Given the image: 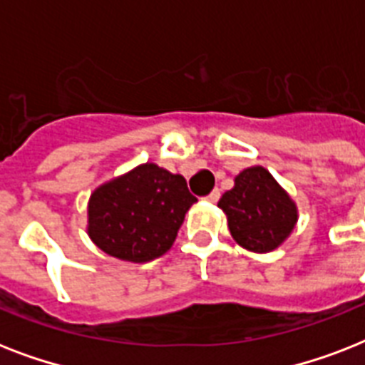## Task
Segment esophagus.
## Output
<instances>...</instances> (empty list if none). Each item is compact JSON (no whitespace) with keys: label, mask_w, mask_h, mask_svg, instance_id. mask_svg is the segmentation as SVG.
<instances>
[{"label":"esophagus","mask_w":365,"mask_h":365,"mask_svg":"<svg viewBox=\"0 0 365 365\" xmlns=\"http://www.w3.org/2000/svg\"><path fill=\"white\" fill-rule=\"evenodd\" d=\"M206 200H208V202H212V205H216L217 200H220V189H214V191H212V193L206 197Z\"/></svg>","instance_id":"esophagus-1"}]
</instances>
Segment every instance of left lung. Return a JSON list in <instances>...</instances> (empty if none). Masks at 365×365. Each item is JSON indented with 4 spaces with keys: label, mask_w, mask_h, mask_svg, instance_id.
<instances>
[{
    "label": "left lung",
    "mask_w": 365,
    "mask_h": 365,
    "mask_svg": "<svg viewBox=\"0 0 365 365\" xmlns=\"http://www.w3.org/2000/svg\"><path fill=\"white\" fill-rule=\"evenodd\" d=\"M217 206L227 216L231 237L255 254L277 250L297 223V206L263 166L244 168Z\"/></svg>",
    "instance_id": "obj_1"
}]
</instances>
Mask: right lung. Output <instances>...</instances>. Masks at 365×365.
Masks as SVG:
<instances>
[{"label":"right lung","instance_id":"add662e5","mask_svg":"<svg viewBox=\"0 0 365 365\" xmlns=\"http://www.w3.org/2000/svg\"><path fill=\"white\" fill-rule=\"evenodd\" d=\"M195 202L185 178L143 163L94 189L87 233L111 257L145 263L172 248Z\"/></svg>","mask_w":365,"mask_h":365}]
</instances>
